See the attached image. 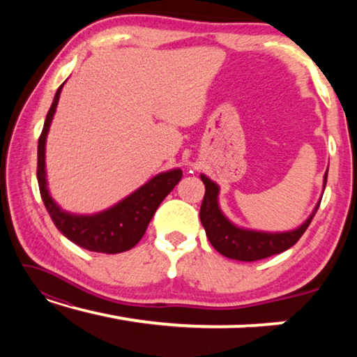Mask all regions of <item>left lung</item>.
Segmentation results:
<instances>
[{
    "mask_svg": "<svg viewBox=\"0 0 357 357\" xmlns=\"http://www.w3.org/2000/svg\"><path fill=\"white\" fill-rule=\"evenodd\" d=\"M204 184V197L200 208V219L209 243L223 257L239 259V261H257L288 250L298 243L299 238L309 228L313 215L319 208V203L313 209L312 215L299 228L283 233H264L255 229H245L233 225L219 208V185L208 176L202 174ZM328 183V172L324 174V187Z\"/></svg>",
    "mask_w": 357,
    "mask_h": 357,
    "instance_id": "8db88e82",
    "label": "left lung"
}]
</instances>
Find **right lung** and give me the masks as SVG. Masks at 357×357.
I'll list each match as a JSON object with an SVG mask.
<instances>
[{
	"label": "right lung",
	"instance_id": "1",
	"mask_svg": "<svg viewBox=\"0 0 357 357\" xmlns=\"http://www.w3.org/2000/svg\"><path fill=\"white\" fill-rule=\"evenodd\" d=\"M63 86L64 83L58 88L38 143V183L42 200H44L55 227L74 244L99 253H121L130 250L143 238L157 208L179 183L183 172L179 168H174V170L157 174L140 189L126 197L123 202L99 214L77 215L66 213L53 202L50 192L47 189L45 178L47 134L53 114L56 112Z\"/></svg>",
	"mask_w": 357,
	"mask_h": 357
}]
</instances>
